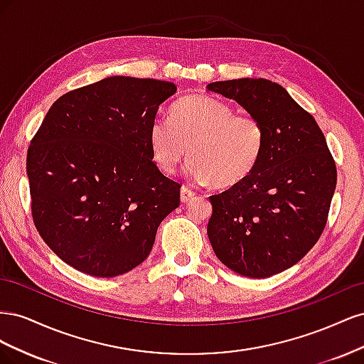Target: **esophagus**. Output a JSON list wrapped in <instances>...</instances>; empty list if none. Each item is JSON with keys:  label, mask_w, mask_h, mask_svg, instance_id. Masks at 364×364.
Masks as SVG:
<instances>
[{"label": "esophagus", "mask_w": 364, "mask_h": 364, "mask_svg": "<svg viewBox=\"0 0 364 364\" xmlns=\"http://www.w3.org/2000/svg\"><path fill=\"white\" fill-rule=\"evenodd\" d=\"M194 191L193 190H190L188 186H182L181 188V200L183 202V203H186V202H190L191 199H194Z\"/></svg>", "instance_id": "1"}]
</instances>
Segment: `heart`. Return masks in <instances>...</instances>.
Masks as SVG:
<instances>
[{
  "label": "heart",
  "mask_w": 364,
  "mask_h": 364,
  "mask_svg": "<svg viewBox=\"0 0 364 364\" xmlns=\"http://www.w3.org/2000/svg\"><path fill=\"white\" fill-rule=\"evenodd\" d=\"M266 132L261 121L209 95H185L176 102L170 119L156 118L149 129L151 159L165 173H174L190 153V178L217 188H234L257 168Z\"/></svg>",
  "instance_id": "1"
}]
</instances>
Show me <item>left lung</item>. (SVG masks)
Here are the masks:
<instances>
[{"label":"left lung","instance_id":"left-lung-1","mask_svg":"<svg viewBox=\"0 0 364 364\" xmlns=\"http://www.w3.org/2000/svg\"><path fill=\"white\" fill-rule=\"evenodd\" d=\"M208 91L235 100L266 132L257 168L209 197L208 237L217 258L247 278H269L299 262L321 238L337 170L316 119L278 83L214 82Z\"/></svg>","mask_w":364,"mask_h":364}]
</instances>
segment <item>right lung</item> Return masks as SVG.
Listing matches in <instances>:
<instances>
[{"label": "right lung", "instance_id": "1", "mask_svg": "<svg viewBox=\"0 0 364 364\" xmlns=\"http://www.w3.org/2000/svg\"><path fill=\"white\" fill-rule=\"evenodd\" d=\"M174 83L112 75L53 103L27 153L31 214L47 246L75 270L135 269L181 185L151 161L149 129Z\"/></svg>", "mask_w": 364, "mask_h": 364}]
</instances>
